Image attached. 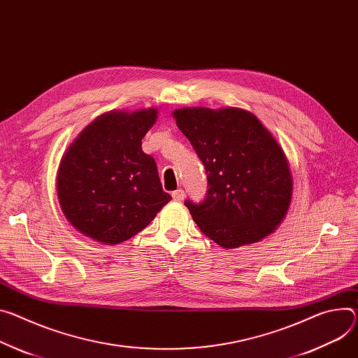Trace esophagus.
Listing matches in <instances>:
<instances>
[{
  "label": "esophagus",
  "instance_id": "esophagus-1",
  "mask_svg": "<svg viewBox=\"0 0 358 358\" xmlns=\"http://www.w3.org/2000/svg\"><path fill=\"white\" fill-rule=\"evenodd\" d=\"M173 200L174 201H177V203H180V201H182L184 200V197H185V192H184V189H176V191H173Z\"/></svg>",
  "mask_w": 358,
  "mask_h": 358
}]
</instances>
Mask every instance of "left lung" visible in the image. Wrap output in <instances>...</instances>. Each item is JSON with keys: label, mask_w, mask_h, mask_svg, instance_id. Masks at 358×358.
<instances>
[{"label": "left lung", "mask_w": 358, "mask_h": 358, "mask_svg": "<svg viewBox=\"0 0 358 358\" xmlns=\"http://www.w3.org/2000/svg\"><path fill=\"white\" fill-rule=\"evenodd\" d=\"M173 117L207 171L206 200L185 201L199 229L227 250L270 236L292 199L289 162L274 136L236 107H187Z\"/></svg>", "instance_id": "left-lung-1"}]
</instances>
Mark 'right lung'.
Returning a JSON list of instances; mask_svg holds the SVG:
<instances>
[{
	"mask_svg": "<svg viewBox=\"0 0 358 358\" xmlns=\"http://www.w3.org/2000/svg\"><path fill=\"white\" fill-rule=\"evenodd\" d=\"M157 118V108L104 113L62 154L57 197L77 231L115 245L144 230L171 200L154 158L141 148Z\"/></svg>",
	"mask_w": 358,
	"mask_h": 358,
	"instance_id": "add662e5",
	"label": "right lung"
}]
</instances>
